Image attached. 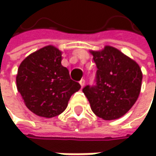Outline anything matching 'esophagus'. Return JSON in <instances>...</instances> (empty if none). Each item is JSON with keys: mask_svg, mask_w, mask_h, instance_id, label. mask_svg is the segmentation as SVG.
<instances>
[{"mask_svg": "<svg viewBox=\"0 0 156 156\" xmlns=\"http://www.w3.org/2000/svg\"><path fill=\"white\" fill-rule=\"evenodd\" d=\"M85 80H80V86H84L85 85Z\"/></svg>", "mask_w": 156, "mask_h": 156, "instance_id": "esophagus-1", "label": "esophagus"}]
</instances>
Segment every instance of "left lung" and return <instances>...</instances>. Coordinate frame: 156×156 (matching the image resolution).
Returning <instances> with one entry per match:
<instances>
[{"label":"left lung","mask_w":156,"mask_h":156,"mask_svg":"<svg viewBox=\"0 0 156 156\" xmlns=\"http://www.w3.org/2000/svg\"><path fill=\"white\" fill-rule=\"evenodd\" d=\"M62 60L61 50L47 46L26 57L17 69V91L26 107L40 117L60 115L72 94L80 89Z\"/></svg>","instance_id":"1"}]
</instances>
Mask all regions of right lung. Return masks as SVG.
Here are the masks:
<instances>
[{
  "label": "right lung",
  "mask_w": 156,
  "mask_h": 156,
  "mask_svg": "<svg viewBox=\"0 0 156 156\" xmlns=\"http://www.w3.org/2000/svg\"><path fill=\"white\" fill-rule=\"evenodd\" d=\"M93 55L97 67L95 83L87 85L82 92L97 117L106 121L119 119L134 106L140 94V65L111 47L94 51Z\"/></svg>",
  "instance_id": "right-lung-1"
}]
</instances>
